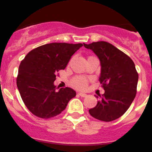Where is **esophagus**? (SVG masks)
<instances>
[{
  "mask_svg": "<svg viewBox=\"0 0 152 152\" xmlns=\"http://www.w3.org/2000/svg\"><path fill=\"white\" fill-rule=\"evenodd\" d=\"M79 94V96H80L81 97H86L87 96V94H85V93H78Z\"/></svg>",
  "mask_w": 152,
  "mask_h": 152,
  "instance_id": "obj_1",
  "label": "esophagus"
}]
</instances>
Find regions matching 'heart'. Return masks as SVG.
<instances>
[{
	"label": "heart",
	"instance_id": "heart-1",
	"mask_svg": "<svg viewBox=\"0 0 152 152\" xmlns=\"http://www.w3.org/2000/svg\"><path fill=\"white\" fill-rule=\"evenodd\" d=\"M71 85L78 89L85 90L88 85V79L81 76H76L71 80Z\"/></svg>",
	"mask_w": 152,
	"mask_h": 152
}]
</instances>
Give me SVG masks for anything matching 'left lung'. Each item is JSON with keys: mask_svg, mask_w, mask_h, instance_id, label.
I'll use <instances>...</instances> for the list:
<instances>
[{"mask_svg": "<svg viewBox=\"0 0 152 152\" xmlns=\"http://www.w3.org/2000/svg\"><path fill=\"white\" fill-rule=\"evenodd\" d=\"M90 49L99 58V82L105 90L99 95L97 104L89 110L90 115L102 121H113L122 116L132 103L137 93L138 73L132 59L123 51L104 41L92 42Z\"/></svg>", "mask_w": 152, "mask_h": 152, "instance_id": "obj_1", "label": "left lung"}]
</instances>
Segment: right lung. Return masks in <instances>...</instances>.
Instances as JSON below:
<instances>
[{
    "mask_svg": "<svg viewBox=\"0 0 152 152\" xmlns=\"http://www.w3.org/2000/svg\"><path fill=\"white\" fill-rule=\"evenodd\" d=\"M83 44L53 42L33 49L21 61L17 86L22 100L33 115L48 119L60 114L76 93L70 87L56 91L53 85L59 70Z\"/></svg>",
    "mask_w": 152,
    "mask_h": 152,
    "instance_id": "add662e5",
    "label": "right lung"
}]
</instances>
